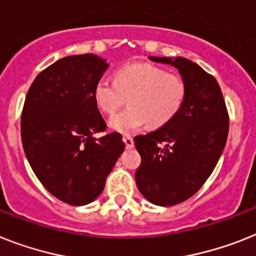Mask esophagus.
<instances>
[{"label": "esophagus", "instance_id": "34e87169", "mask_svg": "<svg viewBox=\"0 0 256 256\" xmlns=\"http://www.w3.org/2000/svg\"><path fill=\"white\" fill-rule=\"evenodd\" d=\"M123 140H124V142H126V149H132V148L134 146V142H133L132 136H130V134H126V136H123Z\"/></svg>", "mask_w": 256, "mask_h": 256}]
</instances>
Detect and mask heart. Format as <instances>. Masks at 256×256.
Returning a JSON list of instances; mask_svg holds the SVG:
<instances>
[{
	"instance_id": "obj_1",
	"label": "heart",
	"mask_w": 256,
	"mask_h": 256,
	"mask_svg": "<svg viewBox=\"0 0 256 256\" xmlns=\"http://www.w3.org/2000/svg\"><path fill=\"white\" fill-rule=\"evenodd\" d=\"M186 95L180 76L149 62L124 65L115 73V81L102 77L94 86L95 103L106 115H114L128 96L130 107L110 120V126L122 133L134 132L146 123L168 124L180 111Z\"/></svg>"
}]
</instances>
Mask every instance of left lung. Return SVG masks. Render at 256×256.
<instances>
[{"instance_id": "obj_1", "label": "left lung", "mask_w": 256, "mask_h": 256, "mask_svg": "<svg viewBox=\"0 0 256 256\" xmlns=\"http://www.w3.org/2000/svg\"><path fill=\"white\" fill-rule=\"evenodd\" d=\"M150 60L174 65L187 86L174 119L134 137L137 187L150 202L168 206L195 195L212 174L226 144L229 114L218 82L199 65L183 57Z\"/></svg>"}]
</instances>
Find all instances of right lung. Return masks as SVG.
<instances>
[{"mask_svg":"<svg viewBox=\"0 0 256 256\" xmlns=\"http://www.w3.org/2000/svg\"><path fill=\"white\" fill-rule=\"evenodd\" d=\"M108 65L92 54L68 56L40 72L30 86L20 116V137L35 175L50 194L85 206L103 191L126 144L107 124L94 86Z\"/></svg>","mask_w":256,"mask_h":256,"instance_id":"obj_1","label":"right lung"}]
</instances>
